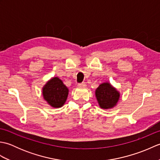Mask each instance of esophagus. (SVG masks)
Segmentation results:
<instances>
[{"label":"esophagus","mask_w":160,"mask_h":160,"mask_svg":"<svg viewBox=\"0 0 160 160\" xmlns=\"http://www.w3.org/2000/svg\"><path fill=\"white\" fill-rule=\"evenodd\" d=\"M78 87H86V84L84 82H82V83H79L78 84Z\"/></svg>","instance_id":"esophagus-1"}]
</instances>
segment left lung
Returning <instances> with one entry per match:
<instances>
[{"label": "left lung", "instance_id": "obj_1", "mask_svg": "<svg viewBox=\"0 0 160 160\" xmlns=\"http://www.w3.org/2000/svg\"><path fill=\"white\" fill-rule=\"evenodd\" d=\"M95 93L100 107L103 109L114 107L120 97L119 91L108 82L100 84Z\"/></svg>", "mask_w": 160, "mask_h": 160}]
</instances>
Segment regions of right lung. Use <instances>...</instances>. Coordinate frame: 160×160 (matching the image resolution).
<instances>
[{"label": "right lung", "mask_w": 160, "mask_h": 160, "mask_svg": "<svg viewBox=\"0 0 160 160\" xmlns=\"http://www.w3.org/2000/svg\"><path fill=\"white\" fill-rule=\"evenodd\" d=\"M69 89L59 78L50 79L42 88L43 98L51 107H62L67 99Z\"/></svg>", "instance_id": "1"}]
</instances>
